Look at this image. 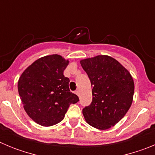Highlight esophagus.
I'll use <instances>...</instances> for the list:
<instances>
[{
  "label": "esophagus",
  "mask_w": 155,
  "mask_h": 155,
  "mask_svg": "<svg viewBox=\"0 0 155 155\" xmlns=\"http://www.w3.org/2000/svg\"><path fill=\"white\" fill-rule=\"evenodd\" d=\"M75 94H76L77 95H79V91H78V90H77V91H75Z\"/></svg>",
  "instance_id": "1"
}]
</instances>
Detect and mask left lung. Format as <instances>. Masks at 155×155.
<instances>
[{
	"label": "left lung",
	"mask_w": 155,
	"mask_h": 155,
	"mask_svg": "<svg viewBox=\"0 0 155 155\" xmlns=\"http://www.w3.org/2000/svg\"><path fill=\"white\" fill-rule=\"evenodd\" d=\"M92 87V102L83 109L85 121L98 130H107L124 118L130 108L134 82L128 71L113 57L98 55L81 60Z\"/></svg>",
	"instance_id": "left-lung-1"
}]
</instances>
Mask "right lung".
I'll return each mask as SVG.
<instances>
[{
	"label": "right lung",
	"instance_id": "obj_1",
	"mask_svg": "<svg viewBox=\"0 0 155 155\" xmlns=\"http://www.w3.org/2000/svg\"><path fill=\"white\" fill-rule=\"evenodd\" d=\"M69 64L58 54L38 59L21 74L18 90L23 107L36 124L50 127L64 120L71 104L79 101L64 75Z\"/></svg>",
	"mask_w": 155,
	"mask_h": 155
}]
</instances>
